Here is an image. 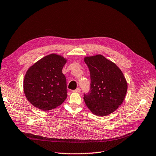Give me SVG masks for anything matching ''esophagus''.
<instances>
[{
	"label": "esophagus",
	"mask_w": 156,
	"mask_h": 156,
	"mask_svg": "<svg viewBox=\"0 0 156 156\" xmlns=\"http://www.w3.org/2000/svg\"><path fill=\"white\" fill-rule=\"evenodd\" d=\"M80 88H77V89H76V90H73V92H77V93H79L80 92Z\"/></svg>",
	"instance_id": "esophagus-1"
}]
</instances>
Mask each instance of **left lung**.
Returning <instances> with one entry per match:
<instances>
[{
	"label": "left lung",
	"mask_w": 156,
	"mask_h": 156,
	"mask_svg": "<svg viewBox=\"0 0 156 156\" xmlns=\"http://www.w3.org/2000/svg\"><path fill=\"white\" fill-rule=\"evenodd\" d=\"M84 61L90 74V92L84 95L86 106L99 117L108 115L123 103L127 83L119 67L103 55L87 56Z\"/></svg>",
	"instance_id": "left-lung-1"
}]
</instances>
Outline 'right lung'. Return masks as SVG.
Segmentation results:
<instances>
[{
  "label": "right lung",
  "instance_id": "right-lung-1",
  "mask_svg": "<svg viewBox=\"0 0 156 156\" xmlns=\"http://www.w3.org/2000/svg\"><path fill=\"white\" fill-rule=\"evenodd\" d=\"M67 61L63 56L52 53L28 69L23 79V91L34 106L46 112L64 102L67 94L62 68Z\"/></svg>",
  "mask_w": 156,
  "mask_h": 156
}]
</instances>
